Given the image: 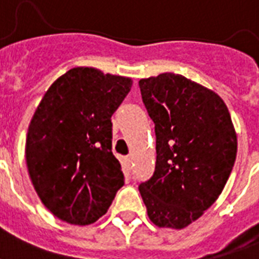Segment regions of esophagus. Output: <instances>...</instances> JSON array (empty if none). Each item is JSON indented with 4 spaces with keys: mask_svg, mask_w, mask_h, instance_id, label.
<instances>
[{
    "mask_svg": "<svg viewBox=\"0 0 259 259\" xmlns=\"http://www.w3.org/2000/svg\"><path fill=\"white\" fill-rule=\"evenodd\" d=\"M123 166H125L127 170L132 169V157H130V156H127V157L123 158Z\"/></svg>",
    "mask_w": 259,
    "mask_h": 259,
    "instance_id": "1",
    "label": "esophagus"
}]
</instances>
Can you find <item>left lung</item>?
I'll return each mask as SVG.
<instances>
[{"label":"left lung","mask_w":259,"mask_h":259,"mask_svg":"<svg viewBox=\"0 0 259 259\" xmlns=\"http://www.w3.org/2000/svg\"><path fill=\"white\" fill-rule=\"evenodd\" d=\"M138 84L154 122L157 153L153 176L138 189L154 225L181 230L225 188L237 157V133L212 90L173 72Z\"/></svg>","instance_id":"left-lung-1"}]
</instances>
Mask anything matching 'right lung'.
I'll return each mask as SVG.
<instances>
[{
    "label": "right lung",
    "instance_id": "right-lung-1",
    "mask_svg": "<svg viewBox=\"0 0 259 259\" xmlns=\"http://www.w3.org/2000/svg\"><path fill=\"white\" fill-rule=\"evenodd\" d=\"M132 84L126 76L75 67L38 103L26 134V166L41 203L59 219L91 225L125 184L111 152V115Z\"/></svg>",
    "mask_w": 259,
    "mask_h": 259
}]
</instances>
